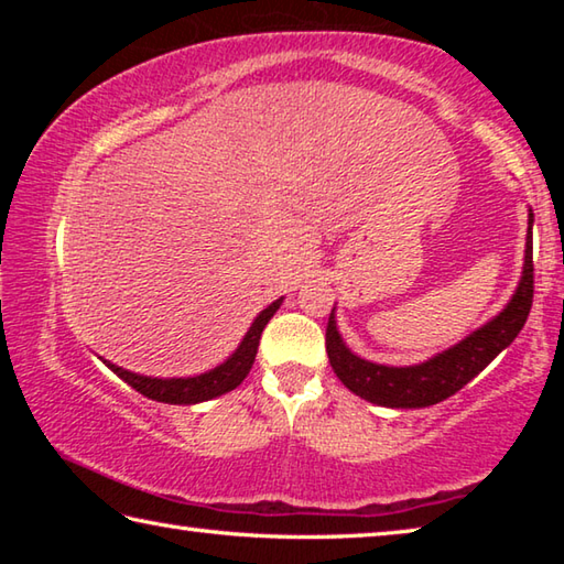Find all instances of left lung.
Wrapping results in <instances>:
<instances>
[{
  "instance_id": "left-lung-1",
  "label": "left lung",
  "mask_w": 564,
  "mask_h": 564,
  "mask_svg": "<svg viewBox=\"0 0 564 564\" xmlns=\"http://www.w3.org/2000/svg\"><path fill=\"white\" fill-rule=\"evenodd\" d=\"M534 293V263H532V212L528 248H524L522 281L514 291L512 301L505 305L500 316H495L488 326L475 330L473 336L457 343V346L437 352L435 358L420 362V366L390 368L378 362L362 360L346 348L340 333L333 321V311L326 326V350L328 360L340 383L352 393L386 408H427L441 400L455 395L470 380L490 366L498 352H502L518 338L524 321L532 308Z\"/></svg>"
}]
</instances>
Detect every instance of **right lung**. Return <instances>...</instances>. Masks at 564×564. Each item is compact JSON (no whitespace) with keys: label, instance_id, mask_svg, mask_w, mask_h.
Segmentation results:
<instances>
[{"label":"right lung","instance_id":"right-lung-1","mask_svg":"<svg viewBox=\"0 0 564 564\" xmlns=\"http://www.w3.org/2000/svg\"><path fill=\"white\" fill-rule=\"evenodd\" d=\"M283 299L273 301L269 308H263L259 313V318L251 323V328H248L246 338L241 340V346L236 348V352L221 366L208 370V373H202L196 378H147V376H137V373H129V370L111 366H107L117 373L121 380H127L131 388H137L141 395H147L151 400H159V403H171V405H191V403H202V400H212L216 395H224L228 390H234L236 386L243 383V378L248 376V370H251L253 360H256V352H259V340H261V333L265 328V323L273 318V313L279 311Z\"/></svg>","mask_w":564,"mask_h":564}]
</instances>
